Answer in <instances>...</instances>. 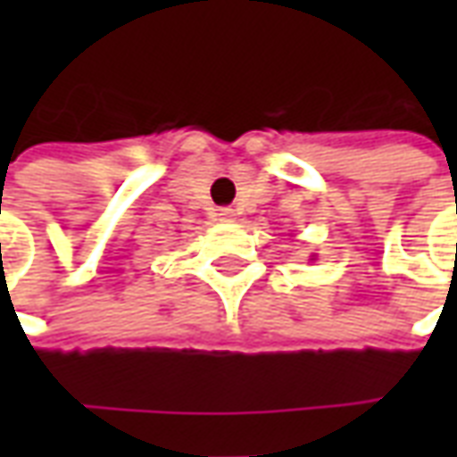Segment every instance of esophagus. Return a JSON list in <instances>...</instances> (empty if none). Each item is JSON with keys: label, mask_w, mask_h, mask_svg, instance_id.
Returning <instances> with one entry per match:
<instances>
[{"label": "esophagus", "mask_w": 457, "mask_h": 457, "mask_svg": "<svg viewBox=\"0 0 457 457\" xmlns=\"http://www.w3.org/2000/svg\"><path fill=\"white\" fill-rule=\"evenodd\" d=\"M220 218H222V220H232V210L222 208V210H220Z\"/></svg>", "instance_id": "1"}]
</instances>
